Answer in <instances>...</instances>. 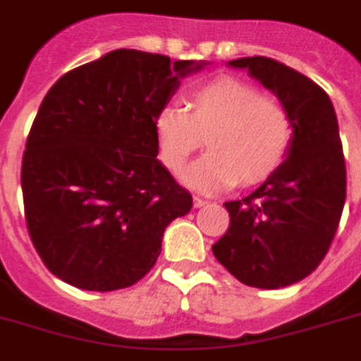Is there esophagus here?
<instances>
[{
  "mask_svg": "<svg viewBox=\"0 0 361 361\" xmlns=\"http://www.w3.org/2000/svg\"><path fill=\"white\" fill-rule=\"evenodd\" d=\"M206 204H208L206 199H202V197H193V206H195V208H202V206Z\"/></svg>",
  "mask_w": 361,
  "mask_h": 361,
  "instance_id": "34e87169",
  "label": "esophagus"
}]
</instances>
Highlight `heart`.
<instances>
[{
    "mask_svg": "<svg viewBox=\"0 0 361 361\" xmlns=\"http://www.w3.org/2000/svg\"><path fill=\"white\" fill-rule=\"evenodd\" d=\"M186 107L166 106L153 120L159 160L180 173L206 137L208 149L183 173V183L202 193L233 184L252 186L279 168L290 146L285 107L235 76H217L192 87Z\"/></svg>",
    "mask_w": 361,
    "mask_h": 361,
    "instance_id": "b5f03b06",
    "label": "heart"
}]
</instances>
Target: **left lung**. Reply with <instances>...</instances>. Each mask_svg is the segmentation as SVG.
<instances>
[{
  "label": "left lung",
  "mask_w": 361,
  "mask_h": 361,
  "mask_svg": "<svg viewBox=\"0 0 361 361\" xmlns=\"http://www.w3.org/2000/svg\"><path fill=\"white\" fill-rule=\"evenodd\" d=\"M272 91L292 124L279 168L254 193L224 202L230 228L214 255L241 283L281 288L312 274L327 254L345 204V160L329 94L272 58L228 61Z\"/></svg>",
  "instance_id": "8db88e82"
}]
</instances>
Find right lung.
<instances>
[{
	"label": "right lung",
	"instance_id": "right-lung-1",
	"mask_svg": "<svg viewBox=\"0 0 361 361\" xmlns=\"http://www.w3.org/2000/svg\"><path fill=\"white\" fill-rule=\"evenodd\" d=\"M208 61L116 49L49 89L21 164L34 248L82 290L131 286L155 264L171 221L192 195L157 155L153 120L180 80Z\"/></svg>",
	"mask_w": 361,
	"mask_h": 361
}]
</instances>
